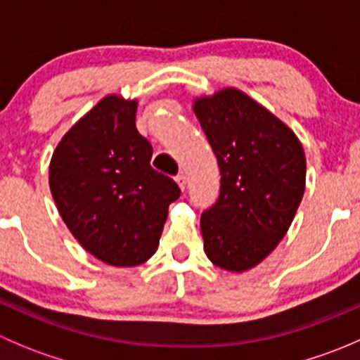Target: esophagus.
Wrapping results in <instances>:
<instances>
[{"label": "esophagus", "mask_w": 360, "mask_h": 360, "mask_svg": "<svg viewBox=\"0 0 360 360\" xmlns=\"http://www.w3.org/2000/svg\"><path fill=\"white\" fill-rule=\"evenodd\" d=\"M176 183H177V186L181 188V191H184V188H186V176H184V174L176 176Z\"/></svg>", "instance_id": "1"}]
</instances>
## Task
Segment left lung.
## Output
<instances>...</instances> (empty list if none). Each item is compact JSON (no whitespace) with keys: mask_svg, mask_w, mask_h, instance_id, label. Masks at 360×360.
<instances>
[{"mask_svg":"<svg viewBox=\"0 0 360 360\" xmlns=\"http://www.w3.org/2000/svg\"><path fill=\"white\" fill-rule=\"evenodd\" d=\"M193 111L221 172L219 198L202 214L203 250L242 274L259 264L291 226L307 181L296 134L238 89L197 97Z\"/></svg>","mask_w":360,"mask_h":360,"instance_id":"obj_1","label":"left lung"}]
</instances>
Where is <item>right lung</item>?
I'll list each match as a JSON object with an SVG mask.
<instances>
[{
	"instance_id": "right-lung-1",
	"label": "right lung",
	"mask_w": 360,
	"mask_h": 360,
	"mask_svg": "<svg viewBox=\"0 0 360 360\" xmlns=\"http://www.w3.org/2000/svg\"><path fill=\"white\" fill-rule=\"evenodd\" d=\"M136 112V99H101L64 134L49 169L50 191L72 237L120 268L157 252L169 205L181 195L150 165L153 148L137 132Z\"/></svg>"
}]
</instances>
